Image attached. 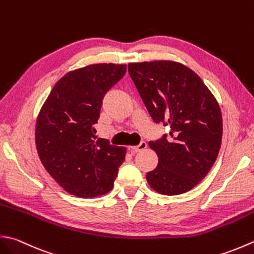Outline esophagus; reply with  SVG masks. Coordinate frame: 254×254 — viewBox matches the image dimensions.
I'll return each instance as SVG.
<instances>
[{
  "label": "esophagus",
  "mask_w": 254,
  "mask_h": 254,
  "mask_svg": "<svg viewBox=\"0 0 254 254\" xmlns=\"http://www.w3.org/2000/svg\"><path fill=\"white\" fill-rule=\"evenodd\" d=\"M146 146H147V143L146 142H141L140 144H138V145H135V146H130V150L132 151V152H140V151H143L144 148H146Z\"/></svg>",
  "instance_id": "obj_1"
}]
</instances>
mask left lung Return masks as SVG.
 I'll list each match as a JSON object with an SVG mask.
<instances>
[{
    "mask_svg": "<svg viewBox=\"0 0 254 254\" xmlns=\"http://www.w3.org/2000/svg\"><path fill=\"white\" fill-rule=\"evenodd\" d=\"M128 73L148 113L171 127V137L151 141L158 164L146 174L162 195H180L195 187L216 162L222 138L219 103L201 78L173 61L130 63Z\"/></svg>",
    "mask_w": 254,
    "mask_h": 254,
    "instance_id": "1",
    "label": "left lung"
}]
</instances>
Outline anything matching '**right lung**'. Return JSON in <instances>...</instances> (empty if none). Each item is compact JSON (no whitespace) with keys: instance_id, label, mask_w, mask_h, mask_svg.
I'll return each instance as SVG.
<instances>
[{"instance_id":"obj_1","label":"right lung","mask_w":254,"mask_h":254,"mask_svg":"<svg viewBox=\"0 0 254 254\" xmlns=\"http://www.w3.org/2000/svg\"><path fill=\"white\" fill-rule=\"evenodd\" d=\"M126 71L127 64H93L69 71L38 113V156L49 175L73 196L92 198L110 191L126 158V147L93 134L104 94Z\"/></svg>"}]
</instances>
